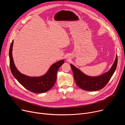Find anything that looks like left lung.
I'll list each match as a JSON object with an SVG mask.
<instances>
[{
  "mask_svg": "<svg viewBox=\"0 0 125 125\" xmlns=\"http://www.w3.org/2000/svg\"><path fill=\"white\" fill-rule=\"evenodd\" d=\"M117 64V56L111 68L105 73L97 76H89L83 73L73 64L70 65L73 70V76L77 86L84 90L94 91L100 90L106 86L115 71Z\"/></svg>",
  "mask_w": 125,
  "mask_h": 125,
  "instance_id": "1",
  "label": "left lung"
}]
</instances>
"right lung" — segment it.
Segmentation results:
<instances>
[{
    "mask_svg": "<svg viewBox=\"0 0 125 125\" xmlns=\"http://www.w3.org/2000/svg\"><path fill=\"white\" fill-rule=\"evenodd\" d=\"M14 41H12L9 51L10 68L11 73L18 82L26 89L35 93H42L50 90L55 83L57 73L64 60L52 64L48 71L43 75L32 77L21 73L16 68L12 58V51Z\"/></svg>",
    "mask_w": 125,
    "mask_h": 125,
    "instance_id": "1",
    "label": "right lung"
}]
</instances>
